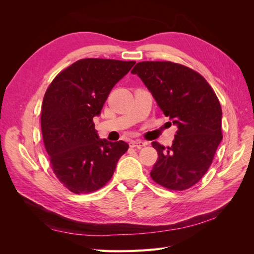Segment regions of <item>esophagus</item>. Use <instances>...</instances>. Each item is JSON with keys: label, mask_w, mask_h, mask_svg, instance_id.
Here are the masks:
<instances>
[{"label": "esophagus", "mask_w": 254, "mask_h": 254, "mask_svg": "<svg viewBox=\"0 0 254 254\" xmlns=\"http://www.w3.org/2000/svg\"><path fill=\"white\" fill-rule=\"evenodd\" d=\"M146 145H147V143L143 142L141 140H135V141H132L131 143H130V146H131V147H136V148H139V149L144 147V146H146Z\"/></svg>", "instance_id": "34e87169"}]
</instances>
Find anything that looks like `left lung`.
Listing matches in <instances>:
<instances>
[{
  "label": "left lung",
  "mask_w": 254,
  "mask_h": 254,
  "mask_svg": "<svg viewBox=\"0 0 254 254\" xmlns=\"http://www.w3.org/2000/svg\"><path fill=\"white\" fill-rule=\"evenodd\" d=\"M131 73L139 76L160 109L178 126L171 147L151 143L158 151L151 178L168 190H188L209 170L222 140L218 98L203 76L180 64L143 61Z\"/></svg>",
  "instance_id": "1"
}]
</instances>
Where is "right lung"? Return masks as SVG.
Instances as JSON below:
<instances>
[{
	"mask_svg": "<svg viewBox=\"0 0 254 254\" xmlns=\"http://www.w3.org/2000/svg\"><path fill=\"white\" fill-rule=\"evenodd\" d=\"M135 61L86 58L53 79L41 108L43 143L54 174L75 194L106 186L128 149L123 141L99 139L93 119L101 114L112 88Z\"/></svg>",
	"mask_w": 254,
	"mask_h": 254,
	"instance_id": "obj_1",
	"label": "right lung"
}]
</instances>
